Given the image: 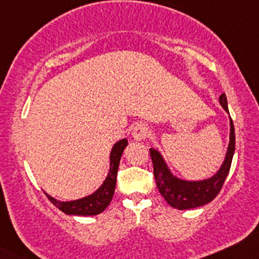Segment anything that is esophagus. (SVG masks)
<instances>
[{
    "label": "esophagus",
    "mask_w": 259,
    "mask_h": 259,
    "mask_svg": "<svg viewBox=\"0 0 259 259\" xmlns=\"http://www.w3.org/2000/svg\"><path fill=\"white\" fill-rule=\"evenodd\" d=\"M147 136H149V126H147L146 124L139 123L133 127V138H134L135 140H145Z\"/></svg>",
    "instance_id": "1"
}]
</instances>
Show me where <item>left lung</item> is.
Returning <instances> with one entry per match:
<instances>
[{
	"mask_svg": "<svg viewBox=\"0 0 259 259\" xmlns=\"http://www.w3.org/2000/svg\"><path fill=\"white\" fill-rule=\"evenodd\" d=\"M219 101H220V104L224 109L229 113L225 93L220 96ZM230 125H231V127H230L231 133H230V144L225 161H224L223 166L217 175L209 180L199 182L178 180L171 175L158 151L150 149V156H151L153 164V176H155L158 192L161 193L162 197L166 199V201L172 208L178 210L198 208V206L210 203L220 193L224 182L229 175L235 152V127L232 119H230Z\"/></svg>",
	"mask_w": 259,
	"mask_h": 259,
	"instance_id": "8db88e82",
	"label": "left lung"
}]
</instances>
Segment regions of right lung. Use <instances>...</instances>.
<instances>
[{
	"instance_id": "add662e5",
	"label": "right lung",
	"mask_w": 259,
	"mask_h": 259,
	"mask_svg": "<svg viewBox=\"0 0 259 259\" xmlns=\"http://www.w3.org/2000/svg\"><path fill=\"white\" fill-rule=\"evenodd\" d=\"M126 145L127 140L123 139V140L118 141L113 146L112 152H110V169L109 173H108V177L101 186V188L96 190L93 194L72 201L56 200V199L51 198L48 194L47 197L49 198V200L56 208H59L62 212L67 215H82V217L86 215V217H88V215L101 214L109 205L113 199V195H114L119 162H120V157L123 155V151Z\"/></svg>"
}]
</instances>
